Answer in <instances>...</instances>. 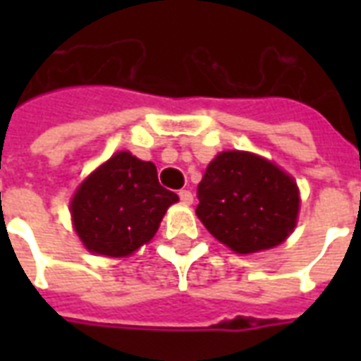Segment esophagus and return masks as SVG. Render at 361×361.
<instances>
[{"instance_id": "34e87169", "label": "esophagus", "mask_w": 361, "mask_h": 361, "mask_svg": "<svg viewBox=\"0 0 361 361\" xmlns=\"http://www.w3.org/2000/svg\"><path fill=\"white\" fill-rule=\"evenodd\" d=\"M180 200L183 204H187V206H189V204H192V192L187 191V189H181V191H180Z\"/></svg>"}]
</instances>
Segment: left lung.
Returning <instances> with one entry per match:
<instances>
[{
    "mask_svg": "<svg viewBox=\"0 0 361 361\" xmlns=\"http://www.w3.org/2000/svg\"><path fill=\"white\" fill-rule=\"evenodd\" d=\"M197 215L214 238L247 255L279 245L296 226L300 195L290 176L247 152H223L197 189Z\"/></svg>",
    "mask_w": 361,
    "mask_h": 361,
    "instance_id": "1",
    "label": "left lung"
}]
</instances>
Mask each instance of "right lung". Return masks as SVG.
Here are the masks:
<instances>
[{
    "instance_id": "1",
    "label": "right lung",
    "mask_w": 361,
    "mask_h": 361,
    "mask_svg": "<svg viewBox=\"0 0 361 361\" xmlns=\"http://www.w3.org/2000/svg\"><path fill=\"white\" fill-rule=\"evenodd\" d=\"M174 202L178 195L159 183L155 164L120 152L78 187L71 215L86 249L127 257L155 236Z\"/></svg>"
}]
</instances>
